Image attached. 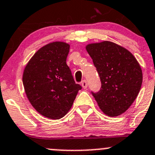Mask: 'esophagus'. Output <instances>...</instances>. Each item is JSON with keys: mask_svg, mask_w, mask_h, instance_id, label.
Instances as JSON below:
<instances>
[{"mask_svg": "<svg viewBox=\"0 0 155 155\" xmlns=\"http://www.w3.org/2000/svg\"><path fill=\"white\" fill-rule=\"evenodd\" d=\"M81 85H82V86L84 88V89H86V88H87V86H88L87 81L85 80V79H84V80H82V82H81Z\"/></svg>", "mask_w": 155, "mask_h": 155, "instance_id": "esophagus-1", "label": "esophagus"}]
</instances>
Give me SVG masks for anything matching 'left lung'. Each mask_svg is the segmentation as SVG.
<instances>
[{
    "mask_svg": "<svg viewBox=\"0 0 155 155\" xmlns=\"http://www.w3.org/2000/svg\"><path fill=\"white\" fill-rule=\"evenodd\" d=\"M86 48L101 81L100 90L92 92V95L105 115H121L141 89L142 71L139 63L128 50L110 41L91 43Z\"/></svg>",
    "mask_w": 155,
    "mask_h": 155,
    "instance_id": "1",
    "label": "left lung"
}]
</instances>
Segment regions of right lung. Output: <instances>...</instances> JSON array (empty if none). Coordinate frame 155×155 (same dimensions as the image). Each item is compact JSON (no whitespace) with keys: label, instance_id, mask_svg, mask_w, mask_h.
<instances>
[{"label":"right lung","instance_id":"right-lung-1","mask_svg":"<svg viewBox=\"0 0 155 155\" xmlns=\"http://www.w3.org/2000/svg\"><path fill=\"white\" fill-rule=\"evenodd\" d=\"M69 52L67 43H49L33 56L23 74L24 90L31 105L51 119L63 118L82 89L66 64Z\"/></svg>","mask_w":155,"mask_h":155}]
</instances>
